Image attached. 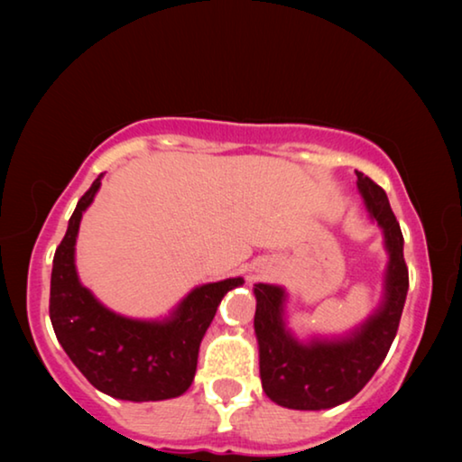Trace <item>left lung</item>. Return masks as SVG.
<instances>
[{
    "instance_id": "1",
    "label": "left lung",
    "mask_w": 462,
    "mask_h": 462,
    "mask_svg": "<svg viewBox=\"0 0 462 462\" xmlns=\"http://www.w3.org/2000/svg\"><path fill=\"white\" fill-rule=\"evenodd\" d=\"M358 191L371 217L385 234L389 264L385 297L379 310L346 338L300 342L285 328V291L277 285H254V332L264 393L289 410H328L353 400L385 361L400 328L410 277L403 259L400 222L391 212L387 193L358 173Z\"/></svg>"
}]
</instances>
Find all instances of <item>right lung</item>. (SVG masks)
<instances>
[{
	"label": "right lung",
	"mask_w": 462,
	"mask_h": 462,
	"mask_svg": "<svg viewBox=\"0 0 462 462\" xmlns=\"http://www.w3.org/2000/svg\"><path fill=\"white\" fill-rule=\"evenodd\" d=\"M101 175L77 203L65 238L54 253L51 322L54 334L93 387L126 402H161L183 395L195 377L203 334L222 297L242 285L226 279L195 287L162 322L114 314L81 285L75 269V242L81 216L96 198Z\"/></svg>",
	"instance_id": "add662e5"
}]
</instances>
